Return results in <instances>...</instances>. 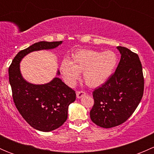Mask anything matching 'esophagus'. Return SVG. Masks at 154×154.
<instances>
[{
  "label": "esophagus",
  "instance_id": "1",
  "mask_svg": "<svg viewBox=\"0 0 154 154\" xmlns=\"http://www.w3.org/2000/svg\"><path fill=\"white\" fill-rule=\"evenodd\" d=\"M77 98H81L82 97H83L84 95H86V92H84L83 91H77Z\"/></svg>",
  "mask_w": 154,
  "mask_h": 154
}]
</instances>
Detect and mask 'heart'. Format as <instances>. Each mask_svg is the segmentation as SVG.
<instances>
[{"label":"heart","instance_id":"heart-1","mask_svg":"<svg viewBox=\"0 0 154 154\" xmlns=\"http://www.w3.org/2000/svg\"><path fill=\"white\" fill-rule=\"evenodd\" d=\"M118 64L116 53L90 49H80L74 53L70 61L64 59L60 64V71L65 81L73 86L83 72V79L87 86L98 87L106 82L114 72Z\"/></svg>","mask_w":154,"mask_h":154}]
</instances>
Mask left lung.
<instances>
[{
	"mask_svg": "<svg viewBox=\"0 0 154 154\" xmlns=\"http://www.w3.org/2000/svg\"><path fill=\"white\" fill-rule=\"evenodd\" d=\"M121 60L113 74L93 91L91 120L103 128L125 122L140 103L144 93L142 66L137 54L119 46Z\"/></svg>",
	"mask_w": 154,
	"mask_h": 154,
	"instance_id": "1",
	"label": "left lung"
}]
</instances>
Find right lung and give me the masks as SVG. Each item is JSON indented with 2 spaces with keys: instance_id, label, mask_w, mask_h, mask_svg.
<instances>
[{
  "instance_id": "obj_1",
  "label": "right lung",
  "mask_w": 154,
  "mask_h": 154,
  "mask_svg": "<svg viewBox=\"0 0 154 154\" xmlns=\"http://www.w3.org/2000/svg\"><path fill=\"white\" fill-rule=\"evenodd\" d=\"M61 43L62 41L35 43L19 51L9 68L12 98L17 109L31 127L42 132L52 131L66 122L68 106L76 100L75 91L58 77L44 85L27 83L20 72L19 63L29 53L53 49Z\"/></svg>"
}]
</instances>
